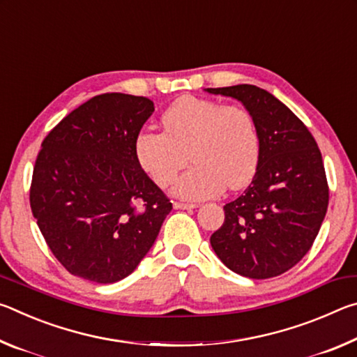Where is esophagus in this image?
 I'll list each match as a JSON object with an SVG mask.
<instances>
[{"label": "esophagus", "mask_w": 357, "mask_h": 357, "mask_svg": "<svg viewBox=\"0 0 357 357\" xmlns=\"http://www.w3.org/2000/svg\"><path fill=\"white\" fill-rule=\"evenodd\" d=\"M174 209H195L198 208V204L195 203H183V202H174L173 203Z\"/></svg>", "instance_id": "obj_1"}]
</instances>
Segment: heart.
Returning a JSON list of instances; mask_svg holds the SVG:
<instances>
[{
	"label": "heart",
	"mask_w": 357,
	"mask_h": 357,
	"mask_svg": "<svg viewBox=\"0 0 357 357\" xmlns=\"http://www.w3.org/2000/svg\"><path fill=\"white\" fill-rule=\"evenodd\" d=\"M160 124L162 132L142 130L134 142L138 165L155 185L172 184L187 157L193 165L173 187L181 198L204 200L225 185L236 190L250 183L261 144L245 108L184 96L167 108Z\"/></svg>",
	"instance_id": "obj_1"
}]
</instances>
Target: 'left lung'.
Here are the masks:
<instances>
[{"label": "left lung", "instance_id": "obj_1", "mask_svg": "<svg viewBox=\"0 0 357 357\" xmlns=\"http://www.w3.org/2000/svg\"><path fill=\"white\" fill-rule=\"evenodd\" d=\"M243 102L259 134V160L250 185L227 203L225 222L211 245L222 263L249 279H269L310 250L329 203L323 157L305 124L253 84L206 88Z\"/></svg>", "mask_w": 357, "mask_h": 357}]
</instances>
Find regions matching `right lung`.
<instances>
[{"instance_id":"obj_1","label":"right lung","mask_w":357,"mask_h":357,"mask_svg":"<svg viewBox=\"0 0 357 357\" xmlns=\"http://www.w3.org/2000/svg\"><path fill=\"white\" fill-rule=\"evenodd\" d=\"M153 112V100L142 96H94L42 142L29 204L47 245L72 275L96 283L128 277L172 211L134 153Z\"/></svg>"}]
</instances>
